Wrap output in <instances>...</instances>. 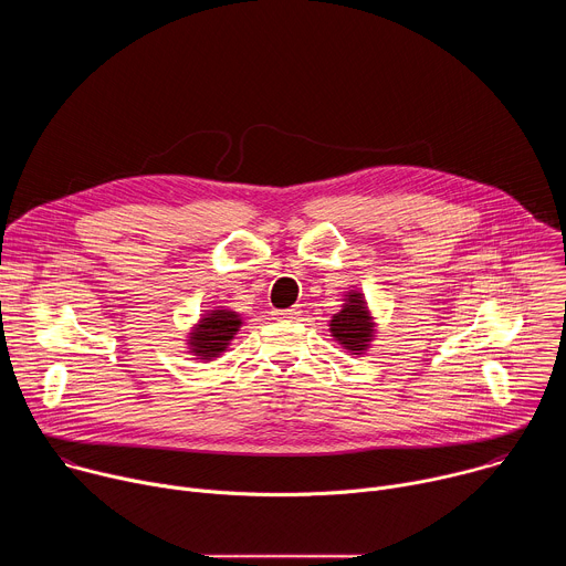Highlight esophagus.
<instances>
[{"label":"esophagus","mask_w":566,"mask_h":566,"mask_svg":"<svg viewBox=\"0 0 566 566\" xmlns=\"http://www.w3.org/2000/svg\"><path fill=\"white\" fill-rule=\"evenodd\" d=\"M273 315H277L280 319H297L302 315L300 306H291V308H282V311H273Z\"/></svg>","instance_id":"esophagus-1"}]
</instances>
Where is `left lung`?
I'll return each instance as SVG.
<instances>
[{"mask_svg": "<svg viewBox=\"0 0 566 566\" xmlns=\"http://www.w3.org/2000/svg\"><path fill=\"white\" fill-rule=\"evenodd\" d=\"M332 334L343 347H347L354 354L367 349V343L371 340L374 334V322L360 293L354 291L347 295L345 308L336 313L332 319Z\"/></svg>", "mask_w": 566, "mask_h": 566, "instance_id": "8db88e82", "label": "left lung"}]
</instances>
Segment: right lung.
I'll return each instance as SVG.
<instances>
[{"instance_id":"add662e5","label":"right lung","mask_w":566,"mask_h":566,"mask_svg":"<svg viewBox=\"0 0 566 566\" xmlns=\"http://www.w3.org/2000/svg\"><path fill=\"white\" fill-rule=\"evenodd\" d=\"M239 325L241 319L234 311H210L206 317H201V325H197V329L190 336V347L195 356H201V360L217 358L228 347L232 336L239 332Z\"/></svg>"}]
</instances>
